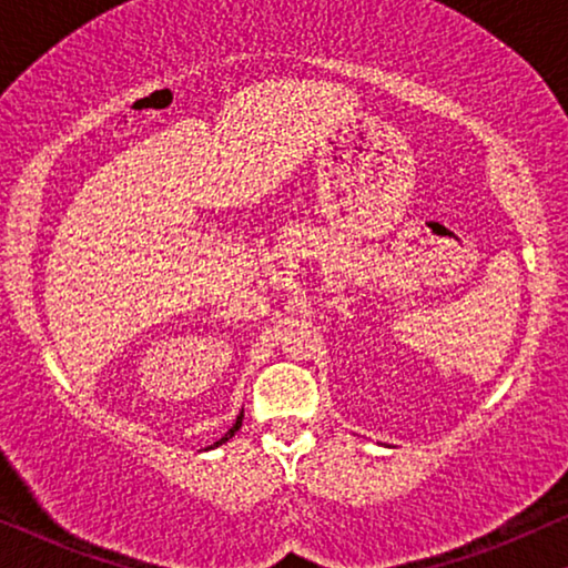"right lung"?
Segmentation results:
<instances>
[{
    "mask_svg": "<svg viewBox=\"0 0 568 568\" xmlns=\"http://www.w3.org/2000/svg\"><path fill=\"white\" fill-rule=\"evenodd\" d=\"M242 418H244V413H240V416H236V420H234V426L230 428V430H226V434L222 436V438H219V442L214 444V446H222V444H226V442H230V438L236 434V430H240L242 428ZM214 446H209V448H214Z\"/></svg>",
    "mask_w": 568,
    "mask_h": 568,
    "instance_id": "obj_1",
    "label": "right lung"
}]
</instances>
